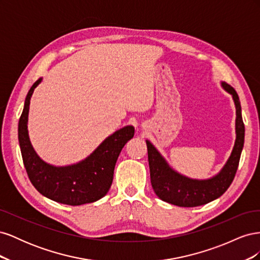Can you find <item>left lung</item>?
Here are the masks:
<instances>
[{
  "label": "left lung",
  "mask_w": 260,
  "mask_h": 260,
  "mask_svg": "<svg viewBox=\"0 0 260 260\" xmlns=\"http://www.w3.org/2000/svg\"><path fill=\"white\" fill-rule=\"evenodd\" d=\"M223 89L229 92L234 101L237 109L235 132L237 139L230 158L219 174L208 180H193L179 175L172 170L167 162L153 146L146 141L151 183L156 195L164 202L180 207H196L220 198L232 183L239 167L240 157L244 145L245 127L242 119L241 104L238 93L225 82L221 83Z\"/></svg>",
  "instance_id": "8db88e82"
}]
</instances>
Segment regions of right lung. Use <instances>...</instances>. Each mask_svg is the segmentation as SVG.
Segmentation results:
<instances>
[{"instance_id":"obj_1","label":"right lung","mask_w":260,"mask_h":260,"mask_svg":"<svg viewBox=\"0 0 260 260\" xmlns=\"http://www.w3.org/2000/svg\"><path fill=\"white\" fill-rule=\"evenodd\" d=\"M41 78L31 86L18 123V140L22 161L31 183L46 198L65 205L78 206L96 202L111 188L115 165L124 144L135 136L127 125L108 137L88 158L66 167H55L37 155L28 136L30 99Z\"/></svg>"}]
</instances>
